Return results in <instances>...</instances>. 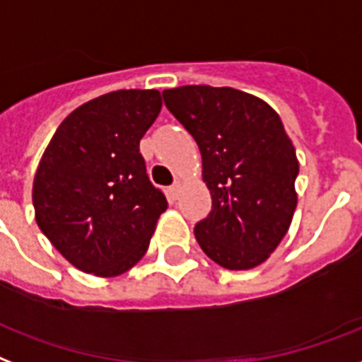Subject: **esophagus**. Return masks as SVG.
Returning <instances> with one entry per match:
<instances>
[{"label":"esophagus","mask_w":362,"mask_h":362,"mask_svg":"<svg viewBox=\"0 0 362 362\" xmlns=\"http://www.w3.org/2000/svg\"><path fill=\"white\" fill-rule=\"evenodd\" d=\"M179 190H181V183H173L172 187H170V194H172V198H177Z\"/></svg>","instance_id":"obj_1"}]
</instances>
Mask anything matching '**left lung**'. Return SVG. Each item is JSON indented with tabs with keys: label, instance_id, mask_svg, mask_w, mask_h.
Masks as SVG:
<instances>
[{
	"label": "left lung",
	"instance_id": "left-lung-1",
	"mask_svg": "<svg viewBox=\"0 0 362 362\" xmlns=\"http://www.w3.org/2000/svg\"><path fill=\"white\" fill-rule=\"evenodd\" d=\"M162 96L198 143L211 192V211L194 226L196 242L223 268L259 266L287 234L296 209L298 160L279 115L228 86H179Z\"/></svg>",
	"mask_w": 362,
	"mask_h": 362
}]
</instances>
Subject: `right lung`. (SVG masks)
Instances as JSON below:
<instances>
[{
  "mask_svg": "<svg viewBox=\"0 0 362 362\" xmlns=\"http://www.w3.org/2000/svg\"><path fill=\"white\" fill-rule=\"evenodd\" d=\"M162 107L158 90H117L58 126L33 179L35 221L75 268L124 274L149 247L168 200L151 183L139 139Z\"/></svg>",
  "mask_w": 362,
  "mask_h": 362,
  "instance_id": "obj_1",
  "label": "right lung"
}]
</instances>
